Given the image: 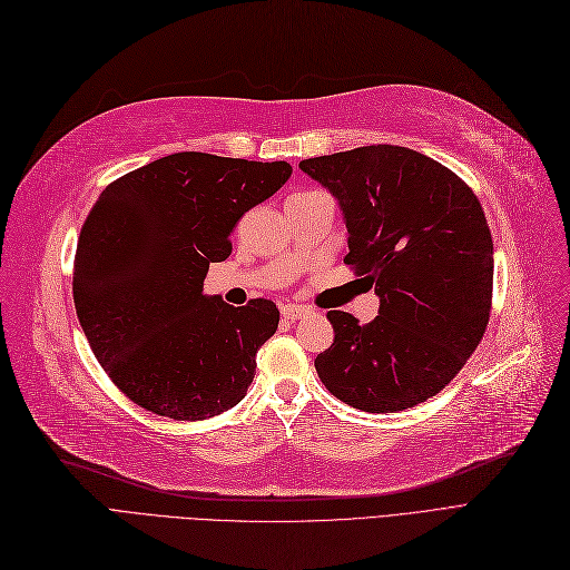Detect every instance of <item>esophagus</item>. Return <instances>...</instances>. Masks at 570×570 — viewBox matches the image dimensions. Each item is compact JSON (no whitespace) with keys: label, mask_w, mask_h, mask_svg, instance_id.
Wrapping results in <instances>:
<instances>
[{"label":"esophagus","mask_w":570,"mask_h":570,"mask_svg":"<svg viewBox=\"0 0 570 570\" xmlns=\"http://www.w3.org/2000/svg\"><path fill=\"white\" fill-rule=\"evenodd\" d=\"M309 315V309L307 307H303V305H284L282 307V317L284 320H291V322H296V320H303V317H307Z\"/></svg>","instance_id":"1"}]
</instances>
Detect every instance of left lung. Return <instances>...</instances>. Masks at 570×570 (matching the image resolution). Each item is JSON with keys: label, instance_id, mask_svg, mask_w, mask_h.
Wrapping results in <instances>:
<instances>
[{"label": "left lung", "instance_id": "1", "mask_svg": "<svg viewBox=\"0 0 570 570\" xmlns=\"http://www.w3.org/2000/svg\"><path fill=\"white\" fill-rule=\"evenodd\" d=\"M332 191L345 263L374 286L379 317L326 312L334 343L315 360L328 393L362 412L426 402L479 347L492 303V236L475 194L445 165L376 144L301 160Z\"/></svg>", "mask_w": 570, "mask_h": 570}]
</instances>
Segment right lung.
Listing matches in <instances>:
<instances>
[{"instance_id": "right-lung-1", "label": "right lung", "mask_w": 570, "mask_h": 570, "mask_svg": "<svg viewBox=\"0 0 570 570\" xmlns=\"http://www.w3.org/2000/svg\"><path fill=\"white\" fill-rule=\"evenodd\" d=\"M286 160L181 151L111 181L76 250L72 298L91 353L139 407L177 421L244 400L279 309L206 296L210 263L232 253L244 213L284 187Z\"/></svg>"}]
</instances>
